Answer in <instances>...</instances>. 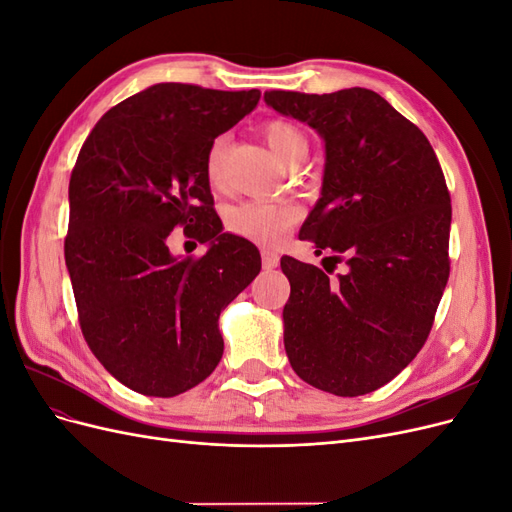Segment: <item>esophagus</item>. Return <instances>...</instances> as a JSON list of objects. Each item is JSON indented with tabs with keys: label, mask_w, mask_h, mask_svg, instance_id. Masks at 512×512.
<instances>
[{
	"label": "esophagus",
	"mask_w": 512,
	"mask_h": 512,
	"mask_svg": "<svg viewBox=\"0 0 512 512\" xmlns=\"http://www.w3.org/2000/svg\"><path fill=\"white\" fill-rule=\"evenodd\" d=\"M277 265H280V256H277V252L262 250V267H265V269H275Z\"/></svg>",
	"instance_id": "obj_1"
}]
</instances>
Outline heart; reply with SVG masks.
Masks as SVG:
<instances>
[{"instance_id":"obj_1","label":"heart","mask_w":512,"mask_h":512,"mask_svg":"<svg viewBox=\"0 0 512 512\" xmlns=\"http://www.w3.org/2000/svg\"><path fill=\"white\" fill-rule=\"evenodd\" d=\"M265 138L273 153L284 164L290 162L294 153L307 149V141L299 128L288 121H271L265 126ZM226 138H215L207 151V179L211 185H218L222 179ZM301 218V209L292 203H271V200H247L232 207L226 215V226L235 235L250 239L260 245H275L286 235V230Z\"/></svg>"}]
</instances>
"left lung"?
<instances>
[{
    "mask_svg": "<svg viewBox=\"0 0 512 512\" xmlns=\"http://www.w3.org/2000/svg\"><path fill=\"white\" fill-rule=\"evenodd\" d=\"M318 132L320 198L299 239L344 260L339 282L290 256L284 348L297 376L339 397L380 389L423 348L448 282L451 196L425 134L376 91H265Z\"/></svg>",
    "mask_w": 512,
    "mask_h": 512,
    "instance_id": "8db88e82",
    "label": "left lung"
}]
</instances>
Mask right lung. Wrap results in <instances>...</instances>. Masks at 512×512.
<instances>
[{
  "label": "right lung",
  "mask_w": 512,
  "mask_h": 512,
  "mask_svg": "<svg viewBox=\"0 0 512 512\" xmlns=\"http://www.w3.org/2000/svg\"><path fill=\"white\" fill-rule=\"evenodd\" d=\"M258 89L151 85L113 106L72 170L66 267L81 329L128 389L175 397L218 367L222 309L260 273L247 239L222 232L207 151L250 115ZM177 223L208 243L200 261L173 257Z\"/></svg>",
  "instance_id": "obj_1"
}]
</instances>
